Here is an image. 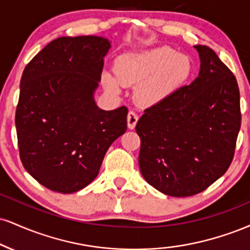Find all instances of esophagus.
Segmentation results:
<instances>
[{"label":"esophagus","mask_w":250,"mask_h":250,"mask_svg":"<svg viewBox=\"0 0 250 250\" xmlns=\"http://www.w3.org/2000/svg\"><path fill=\"white\" fill-rule=\"evenodd\" d=\"M137 121H138V115L134 112V110H130V112L128 113V116H127L128 128L129 129H134L135 125H136Z\"/></svg>","instance_id":"34e87169"}]
</instances>
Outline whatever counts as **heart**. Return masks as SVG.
Wrapping results in <instances>:
<instances>
[{"label":"heart","instance_id":"b5f03b06","mask_svg":"<svg viewBox=\"0 0 250 250\" xmlns=\"http://www.w3.org/2000/svg\"><path fill=\"white\" fill-rule=\"evenodd\" d=\"M192 72L190 57L180 55L169 46L125 56L120 62L117 78L107 76V86L119 92L121 85L140 83L137 100L152 104L178 88Z\"/></svg>","mask_w":250,"mask_h":250}]
</instances>
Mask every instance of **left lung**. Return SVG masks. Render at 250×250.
I'll use <instances>...</instances> for the list:
<instances>
[{"label": "left lung", "mask_w": 250, "mask_h": 250, "mask_svg": "<svg viewBox=\"0 0 250 250\" xmlns=\"http://www.w3.org/2000/svg\"><path fill=\"white\" fill-rule=\"evenodd\" d=\"M194 47L198 78L146 108L136 125L141 173L171 197L200 193L225 174L241 127L235 77L212 49Z\"/></svg>", "instance_id": "left-lung-1"}]
</instances>
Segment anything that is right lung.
Returning a JSON list of instances; mask_svg holds the SVG:
<instances>
[{"mask_svg":"<svg viewBox=\"0 0 250 250\" xmlns=\"http://www.w3.org/2000/svg\"><path fill=\"white\" fill-rule=\"evenodd\" d=\"M109 49V41L98 36L59 37L24 68L15 117L20 157L51 191L86 188L110 144L127 130V107L104 110L94 101Z\"/></svg>","mask_w":250,"mask_h":250,"instance_id":"1","label":"right lung"}]
</instances>
